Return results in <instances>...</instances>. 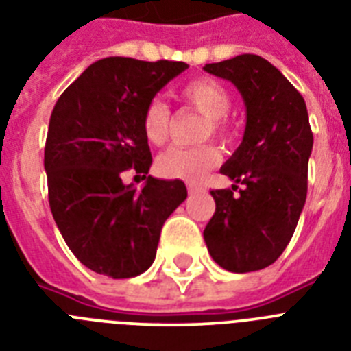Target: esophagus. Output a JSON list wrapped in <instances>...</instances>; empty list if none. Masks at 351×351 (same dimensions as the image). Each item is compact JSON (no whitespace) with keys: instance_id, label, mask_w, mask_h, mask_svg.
I'll return each mask as SVG.
<instances>
[{"instance_id":"esophagus-1","label":"esophagus","mask_w":351,"mask_h":351,"mask_svg":"<svg viewBox=\"0 0 351 351\" xmlns=\"http://www.w3.org/2000/svg\"><path fill=\"white\" fill-rule=\"evenodd\" d=\"M187 191H189V195H196V193H200L202 191V185L187 184Z\"/></svg>"}]
</instances>
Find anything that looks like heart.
I'll return each instance as SVG.
<instances>
[{"label":"heart","instance_id":"heart-1","mask_svg":"<svg viewBox=\"0 0 351 351\" xmlns=\"http://www.w3.org/2000/svg\"><path fill=\"white\" fill-rule=\"evenodd\" d=\"M182 99L205 117L204 136L210 133L220 136L229 135V124L225 115L230 110V93L221 82L200 77L189 81L182 88ZM171 113L166 102L153 99L142 111V133L153 146H162L169 135ZM221 160L220 149L215 144H202L196 147L173 146L156 158V173L166 178L195 182Z\"/></svg>","mask_w":351,"mask_h":351}]
</instances>
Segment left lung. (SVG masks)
<instances>
[{
  "mask_svg": "<svg viewBox=\"0 0 351 351\" xmlns=\"http://www.w3.org/2000/svg\"><path fill=\"white\" fill-rule=\"evenodd\" d=\"M204 70L230 81L247 108L243 141L220 173L232 189L210 191L216 210L204 230L209 254L229 272H254L281 256L306 202L314 135L301 93L267 59L243 53ZM244 187L234 195L237 184Z\"/></svg>",
  "mask_w": 351,
  "mask_h": 351,
  "instance_id": "obj_1",
  "label": "left lung"
}]
</instances>
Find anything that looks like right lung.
Here are the masks:
<instances>
[{"label":"right lung","instance_id":"obj_1","mask_svg":"<svg viewBox=\"0 0 351 351\" xmlns=\"http://www.w3.org/2000/svg\"><path fill=\"white\" fill-rule=\"evenodd\" d=\"M189 64L106 57L84 70L53 106L45 146L48 202L57 229L84 267L135 278L155 261L160 230L187 198L182 180L147 176L142 111ZM147 180L121 182L124 170Z\"/></svg>","mask_w":351,"mask_h":351}]
</instances>
